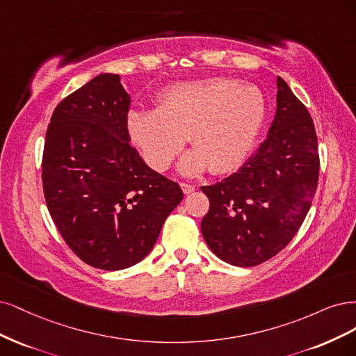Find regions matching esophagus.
<instances>
[{"instance_id":"1","label":"esophagus","mask_w":356,"mask_h":356,"mask_svg":"<svg viewBox=\"0 0 356 356\" xmlns=\"http://www.w3.org/2000/svg\"><path fill=\"white\" fill-rule=\"evenodd\" d=\"M180 188L183 191V193H192L195 191V186L193 185H189V183H180Z\"/></svg>"}]
</instances>
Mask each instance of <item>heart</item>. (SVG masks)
Returning a JSON list of instances; mask_svg holds the SVG:
<instances>
[{
	"label": "heart",
	"instance_id": "1",
	"mask_svg": "<svg viewBox=\"0 0 356 356\" xmlns=\"http://www.w3.org/2000/svg\"><path fill=\"white\" fill-rule=\"evenodd\" d=\"M266 115V102L253 84L209 78L167 88L156 111H131L127 129L145 161L167 170L189 139L193 151L180 161L183 175L210 168L229 173L244 163Z\"/></svg>",
	"mask_w": 356,
	"mask_h": 356
}]
</instances>
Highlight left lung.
<instances>
[{
	"mask_svg": "<svg viewBox=\"0 0 356 356\" xmlns=\"http://www.w3.org/2000/svg\"><path fill=\"white\" fill-rule=\"evenodd\" d=\"M268 137L236 173L201 191L210 201L201 232L229 265L250 268L277 256L299 231L318 186L315 125L281 76Z\"/></svg>",
	"mask_w": 356,
	"mask_h": 356,
	"instance_id": "left-lung-1",
	"label": "left lung"
}]
</instances>
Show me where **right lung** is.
Segmentation results:
<instances>
[{
  "mask_svg": "<svg viewBox=\"0 0 356 356\" xmlns=\"http://www.w3.org/2000/svg\"><path fill=\"white\" fill-rule=\"evenodd\" d=\"M100 74L56 106L42 154V188L65 243L87 265L121 270L143 260L183 192L130 145V96Z\"/></svg>",
  "mask_w": 356,
  "mask_h": 356,
  "instance_id": "obj_1",
  "label": "right lung"
}]
</instances>
